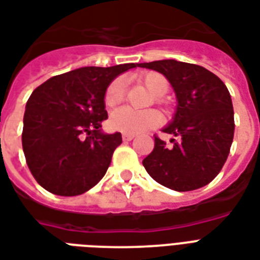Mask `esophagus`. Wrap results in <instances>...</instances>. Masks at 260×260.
Returning <instances> with one entry per match:
<instances>
[{
	"mask_svg": "<svg viewBox=\"0 0 260 260\" xmlns=\"http://www.w3.org/2000/svg\"><path fill=\"white\" fill-rule=\"evenodd\" d=\"M134 137H136L134 134H126V133H123V134H122V140H123V141H132Z\"/></svg>",
	"mask_w": 260,
	"mask_h": 260,
	"instance_id": "esophagus-1",
	"label": "esophagus"
}]
</instances>
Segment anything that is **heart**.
<instances>
[{
    "label": "heart",
    "mask_w": 260,
    "mask_h": 260,
    "mask_svg": "<svg viewBox=\"0 0 260 260\" xmlns=\"http://www.w3.org/2000/svg\"><path fill=\"white\" fill-rule=\"evenodd\" d=\"M140 81L144 84L150 93L160 98L168 92V81L162 74L157 72H146L140 76ZM124 98V82L120 78L112 81L106 90L104 102L108 107H114L120 103ZM161 123V115L156 110H146V111H136L130 107H120L111 114L110 124L116 132L126 133V134H137L145 130L153 128Z\"/></svg>",
    "instance_id": "b5f03b06"
}]
</instances>
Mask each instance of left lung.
<instances>
[{"label":"left lung","instance_id":"obj_1","mask_svg":"<svg viewBox=\"0 0 260 260\" xmlns=\"http://www.w3.org/2000/svg\"><path fill=\"white\" fill-rule=\"evenodd\" d=\"M168 80L176 94V111L162 128L178 137H154V148L144 158L154 180L175 191H192L216 178L228 158L235 133L232 99L216 74L194 63L162 59L140 63Z\"/></svg>","mask_w":260,"mask_h":260}]
</instances>
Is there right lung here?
<instances>
[{
  "mask_svg": "<svg viewBox=\"0 0 260 260\" xmlns=\"http://www.w3.org/2000/svg\"><path fill=\"white\" fill-rule=\"evenodd\" d=\"M140 63L85 66L54 76L25 104L23 150L44 190L74 197L96 186L107 172L122 134L102 132L108 118L106 90L112 80Z\"/></svg>",
  "mask_w": 260,
  "mask_h": 260,
  "instance_id": "obj_1",
  "label": "right lung"
}]
</instances>
